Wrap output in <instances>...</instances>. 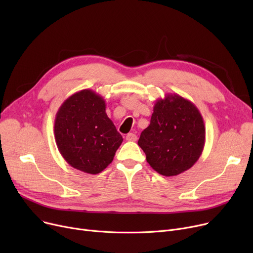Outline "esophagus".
Segmentation results:
<instances>
[{"instance_id":"34e87169","label":"esophagus","mask_w":253,"mask_h":253,"mask_svg":"<svg viewBox=\"0 0 253 253\" xmlns=\"http://www.w3.org/2000/svg\"><path fill=\"white\" fill-rule=\"evenodd\" d=\"M126 140L128 141H136L137 140V135L134 133H128L126 135Z\"/></svg>"}]
</instances>
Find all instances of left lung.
Returning a JSON list of instances; mask_svg holds the SVG:
<instances>
[{"label": "left lung", "mask_w": 253, "mask_h": 253, "mask_svg": "<svg viewBox=\"0 0 253 253\" xmlns=\"http://www.w3.org/2000/svg\"><path fill=\"white\" fill-rule=\"evenodd\" d=\"M204 144L205 125L200 111L176 93L156 100L151 123L138 139L148 163L164 176H175L193 167Z\"/></svg>", "instance_id": "obj_1"}]
</instances>
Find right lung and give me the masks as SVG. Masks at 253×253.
<instances>
[{
  "mask_svg": "<svg viewBox=\"0 0 253 253\" xmlns=\"http://www.w3.org/2000/svg\"><path fill=\"white\" fill-rule=\"evenodd\" d=\"M54 135L59 153L72 167L89 174L108 167L123 141L105 113V101L91 89L66 98L56 113Z\"/></svg>",
  "mask_w": 253,
  "mask_h": 253,
  "instance_id": "1",
  "label": "right lung"
}]
</instances>
